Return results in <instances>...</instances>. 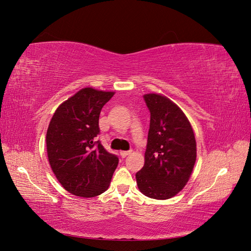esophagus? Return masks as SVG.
Segmentation results:
<instances>
[{
  "mask_svg": "<svg viewBox=\"0 0 251 251\" xmlns=\"http://www.w3.org/2000/svg\"><path fill=\"white\" fill-rule=\"evenodd\" d=\"M131 154V151H120V156L123 158H126L127 155Z\"/></svg>",
  "mask_w": 251,
  "mask_h": 251,
  "instance_id": "esophagus-1",
  "label": "esophagus"
}]
</instances>
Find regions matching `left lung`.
<instances>
[{"label":"left lung","instance_id":"1","mask_svg":"<svg viewBox=\"0 0 251 251\" xmlns=\"http://www.w3.org/2000/svg\"><path fill=\"white\" fill-rule=\"evenodd\" d=\"M143 98L151 120L144 165L136 180L144 196L170 199L192 175L197 157L195 134L185 114L168 97L151 93Z\"/></svg>","mask_w":251,"mask_h":251}]
</instances>
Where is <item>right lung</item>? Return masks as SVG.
<instances>
[{
    "label": "right lung",
    "instance_id": "1",
    "mask_svg": "<svg viewBox=\"0 0 251 251\" xmlns=\"http://www.w3.org/2000/svg\"><path fill=\"white\" fill-rule=\"evenodd\" d=\"M114 92L83 88L63 102L49 124L46 144L48 160L66 191L91 198L108 189L118 164L100 141V114Z\"/></svg>",
    "mask_w": 251,
    "mask_h": 251
}]
</instances>
